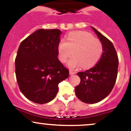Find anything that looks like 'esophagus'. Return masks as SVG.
<instances>
[{"instance_id":"obj_1","label":"esophagus","mask_w":131,"mask_h":131,"mask_svg":"<svg viewBox=\"0 0 131 131\" xmlns=\"http://www.w3.org/2000/svg\"><path fill=\"white\" fill-rule=\"evenodd\" d=\"M74 74H76V73H75V72H73V71H70V75H73Z\"/></svg>"}]
</instances>
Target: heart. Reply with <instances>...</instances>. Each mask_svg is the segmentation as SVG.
Wrapping results in <instances>:
<instances>
[{
	"label": "heart",
	"mask_w": 131,
	"mask_h": 131,
	"mask_svg": "<svg viewBox=\"0 0 131 131\" xmlns=\"http://www.w3.org/2000/svg\"><path fill=\"white\" fill-rule=\"evenodd\" d=\"M67 41L61 40L58 44V52L61 62H67L73 51V57L67 65L71 70H76L82 65L83 68H89L99 60L103 52V46L100 40L95 39L85 31L69 33Z\"/></svg>",
	"instance_id": "b5f03b06"
}]
</instances>
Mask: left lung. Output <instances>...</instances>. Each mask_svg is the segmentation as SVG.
<instances>
[{"label":"left lung","instance_id":"obj_1","mask_svg":"<svg viewBox=\"0 0 131 131\" xmlns=\"http://www.w3.org/2000/svg\"><path fill=\"white\" fill-rule=\"evenodd\" d=\"M103 46V53L94 67L79 72L81 82L75 88V93L81 101L95 103L107 97L115 85L118 74V57L110 40L91 26Z\"/></svg>","mask_w":131,"mask_h":131}]
</instances>
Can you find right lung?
<instances>
[{
  "instance_id": "right-lung-1",
  "label": "right lung",
  "mask_w": 131,
  "mask_h": 131,
  "mask_svg": "<svg viewBox=\"0 0 131 131\" xmlns=\"http://www.w3.org/2000/svg\"><path fill=\"white\" fill-rule=\"evenodd\" d=\"M62 33L57 29L37 30L23 40L15 58V74L22 94L34 103L43 104L56 97L58 84L69 71L58 58Z\"/></svg>"
}]
</instances>
